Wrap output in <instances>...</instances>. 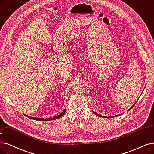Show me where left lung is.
<instances>
[{
  "instance_id": "left-lung-1",
  "label": "left lung",
  "mask_w": 154,
  "mask_h": 154,
  "mask_svg": "<svg viewBox=\"0 0 154 154\" xmlns=\"http://www.w3.org/2000/svg\"><path fill=\"white\" fill-rule=\"evenodd\" d=\"M133 106H134V105H133V106L131 107V108H130L129 110H130L131 108H133ZM93 112L94 113V114H95L96 115H97V116H99V117H103V118H106V117H105V116H101V115H100L97 114V113H96V112H94V111H93ZM117 116H118V115H117ZM108 118H111V117H108Z\"/></svg>"
}]
</instances>
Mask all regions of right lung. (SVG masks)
Segmentation results:
<instances>
[{"mask_svg": "<svg viewBox=\"0 0 154 154\" xmlns=\"http://www.w3.org/2000/svg\"><path fill=\"white\" fill-rule=\"evenodd\" d=\"M65 111H66V109H65L62 112H61L60 114L59 115H58V116H55V117H53V118H48V119H44V118H34V117H31V116H27V115H26V116H28V118H31V119H35V120H38V121H45V122H46V121H50V120H53V119H57V118H60L61 116H62L63 115H64V113L65 112Z\"/></svg>", "mask_w": 154, "mask_h": 154, "instance_id": "add662e5", "label": "right lung"}]
</instances>
